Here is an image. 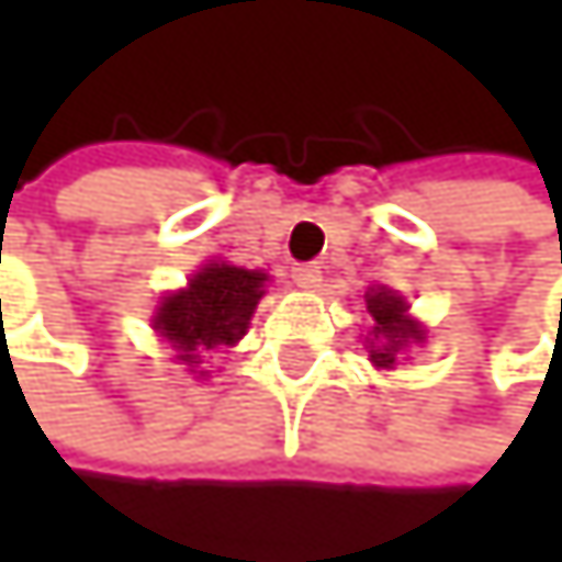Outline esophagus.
Masks as SVG:
<instances>
[{
  "label": "esophagus",
  "mask_w": 562,
  "mask_h": 562,
  "mask_svg": "<svg viewBox=\"0 0 562 562\" xmlns=\"http://www.w3.org/2000/svg\"><path fill=\"white\" fill-rule=\"evenodd\" d=\"M290 276H293V283H296V286L316 290V286H319V279H323V269H319V262H296V266L290 269Z\"/></svg>",
  "instance_id": "1"
}]
</instances>
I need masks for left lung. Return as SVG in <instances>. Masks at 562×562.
I'll use <instances>...</instances> for the list:
<instances>
[{"label": "left lung", "instance_id": "1", "mask_svg": "<svg viewBox=\"0 0 562 562\" xmlns=\"http://www.w3.org/2000/svg\"><path fill=\"white\" fill-rule=\"evenodd\" d=\"M367 310L374 316V337L384 340L378 350H371V360L378 367H391L397 350L407 344V340H422V330L415 327L412 319L404 316V300L387 293V290H378V293H367ZM374 347V344H371Z\"/></svg>", "mask_w": 562, "mask_h": 562}]
</instances>
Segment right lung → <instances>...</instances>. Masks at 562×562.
I'll list each match as a JSON object with an SVG mask.
<instances>
[{"label":"right lung","instance_id":"right-lung-1","mask_svg":"<svg viewBox=\"0 0 562 562\" xmlns=\"http://www.w3.org/2000/svg\"><path fill=\"white\" fill-rule=\"evenodd\" d=\"M262 283L266 272L209 262L188 290L165 296L155 327L181 350V360L199 363V350L232 347L246 334Z\"/></svg>","mask_w":562,"mask_h":562}]
</instances>
